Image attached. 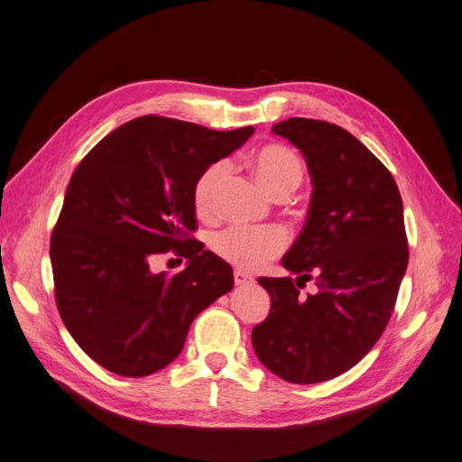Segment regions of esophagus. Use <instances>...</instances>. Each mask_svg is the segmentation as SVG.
Returning <instances> with one entry per match:
<instances>
[{
  "label": "esophagus",
  "mask_w": 462,
  "mask_h": 462,
  "mask_svg": "<svg viewBox=\"0 0 462 462\" xmlns=\"http://www.w3.org/2000/svg\"><path fill=\"white\" fill-rule=\"evenodd\" d=\"M234 282L238 284V286H245V284H252L254 279L249 274H245L244 271H236L234 273Z\"/></svg>",
  "instance_id": "esophagus-1"
}]
</instances>
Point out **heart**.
I'll use <instances>...</instances> for the list:
<instances>
[{
	"label": "heart",
	"instance_id": "b5f03b06",
	"mask_svg": "<svg viewBox=\"0 0 462 462\" xmlns=\"http://www.w3.org/2000/svg\"><path fill=\"white\" fill-rule=\"evenodd\" d=\"M254 170L259 183L273 197L294 193L304 180V164L294 151L282 144H267L255 152ZM230 174V162L215 161L197 176L193 186V203L199 215H208L215 207L222 181ZM208 245L215 255L230 265L254 271L267 261L281 255L286 247V234L281 228H244L228 226L210 234Z\"/></svg>",
	"mask_w": 462,
	"mask_h": 462
}]
</instances>
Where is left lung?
I'll list each match as a JSON object with an SVG mask.
<instances>
[{
    "label": "left lung",
    "mask_w": 462,
    "mask_h": 462,
    "mask_svg": "<svg viewBox=\"0 0 462 462\" xmlns=\"http://www.w3.org/2000/svg\"><path fill=\"white\" fill-rule=\"evenodd\" d=\"M273 134L301 151L313 191L304 230L282 257L298 279H267L269 318L252 331L261 364L290 383L350 370L383 335L408 265L397 183L379 158L335 124L290 117ZM308 280L318 291L304 297Z\"/></svg>",
    "instance_id": "8db88e82"
}]
</instances>
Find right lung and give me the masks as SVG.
<instances>
[{"label": "right lung", "mask_w": 462, "mask_h": 462, "mask_svg": "<svg viewBox=\"0 0 462 462\" xmlns=\"http://www.w3.org/2000/svg\"><path fill=\"white\" fill-rule=\"evenodd\" d=\"M252 134L141 116L77 166L50 244L56 304L77 345L108 372L162 370L197 315L232 290V267L191 238L193 186ZM170 248L187 269L154 275L150 261Z\"/></svg>", "instance_id": "1"}]
</instances>
